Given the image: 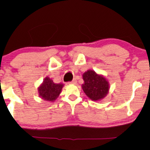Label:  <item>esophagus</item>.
<instances>
[{"instance_id": "1", "label": "esophagus", "mask_w": 150, "mask_h": 150, "mask_svg": "<svg viewBox=\"0 0 150 150\" xmlns=\"http://www.w3.org/2000/svg\"><path fill=\"white\" fill-rule=\"evenodd\" d=\"M70 83H71V84H75V83H77V80L75 79H73V80H72L71 82H69Z\"/></svg>"}]
</instances>
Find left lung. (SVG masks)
<instances>
[{"label": "left lung", "mask_w": 150, "mask_h": 150, "mask_svg": "<svg viewBox=\"0 0 150 150\" xmlns=\"http://www.w3.org/2000/svg\"><path fill=\"white\" fill-rule=\"evenodd\" d=\"M84 83L81 87L86 95L93 101L104 98L108 93V81L102 75H98L94 71L88 70L83 74Z\"/></svg>", "instance_id": "left-lung-1"}]
</instances>
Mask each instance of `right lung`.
Masks as SVG:
<instances>
[{
  "instance_id": "right-lung-1",
  "label": "right lung",
  "mask_w": 150,
  "mask_h": 150,
  "mask_svg": "<svg viewBox=\"0 0 150 150\" xmlns=\"http://www.w3.org/2000/svg\"><path fill=\"white\" fill-rule=\"evenodd\" d=\"M63 86L62 83H55L52 79L47 77L38 88L40 97L45 101H54L60 94Z\"/></svg>"
}]
</instances>
